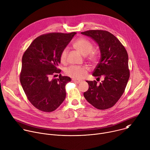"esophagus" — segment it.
Masks as SVG:
<instances>
[{
	"label": "esophagus",
	"mask_w": 150,
	"mask_h": 150,
	"mask_svg": "<svg viewBox=\"0 0 150 150\" xmlns=\"http://www.w3.org/2000/svg\"><path fill=\"white\" fill-rule=\"evenodd\" d=\"M72 81H73V82H74L75 83H80V82H81V80L76 79H72Z\"/></svg>",
	"instance_id": "34e87169"
}]
</instances>
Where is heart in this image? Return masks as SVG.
I'll list each match as a JSON object with an SVG mask.
<instances>
[{
	"label": "heart",
	"instance_id": "obj_1",
	"mask_svg": "<svg viewBox=\"0 0 150 150\" xmlns=\"http://www.w3.org/2000/svg\"><path fill=\"white\" fill-rule=\"evenodd\" d=\"M74 48L83 56H86L88 61L95 63L98 59V52L93 50V44L91 42L84 38L76 39L72 45ZM68 56L67 49H64L60 55V60L62 63H65ZM87 73V69L83 67L71 66L65 70V74L75 79H82Z\"/></svg>",
	"mask_w": 150,
	"mask_h": 150
}]
</instances>
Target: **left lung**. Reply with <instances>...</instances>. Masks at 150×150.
Instances as JSON below:
<instances>
[{
	"mask_svg": "<svg viewBox=\"0 0 150 150\" xmlns=\"http://www.w3.org/2000/svg\"><path fill=\"white\" fill-rule=\"evenodd\" d=\"M93 39L98 45L101 59L92 75L99 80L86 81L89 89L83 93L86 101L99 110L112 107L124 92L129 78L128 56L125 47L110 32L103 30H89L81 32Z\"/></svg>",
	"mask_w": 150,
	"mask_h": 150,
	"instance_id": "8db88e82",
	"label": "left lung"
}]
</instances>
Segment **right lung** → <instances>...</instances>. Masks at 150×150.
I'll return each mask as SVG.
<instances>
[{"instance_id":"obj_1","label":"right lung","mask_w":150,"mask_h":150,"mask_svg":"<svg viewBox=\"0 0 150 150\" xmlns=\"http://www.w3.org/2000/svg\"><path fill=\"white\" fill-rule=\"evenodd\" d=\"M76 32L49 33L37 37L24 52L20 81L30 103L38 110L50 112L57 109L66 97L65 86L71 81L59 75L60 55Z\"/></svg>"}]
</instances>
